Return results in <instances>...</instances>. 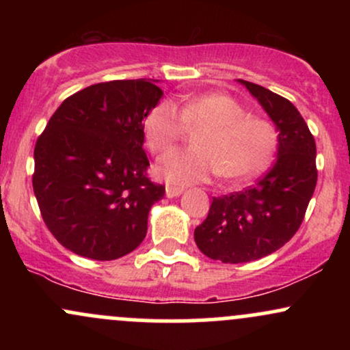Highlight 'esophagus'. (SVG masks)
Listing matches in <instances>:
<instances>
[{"instance_id": "1", "label": "esophagus", "mask_w": 350, "mask_h": 350, "mask_svg": "<svg viewBox=\"0 0 350 350\" xmlns=\"http://www.w3.org/2000/svg\"><path fill=\"white\" fill-rule=\"evenodd\" d=\"M184 192L183 187H174V186H166V198L172 199V198H179L180 194Z\"/></svg>"}]
</instances>
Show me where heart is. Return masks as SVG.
I'll return each mask as SVG.
<instances>
[{
    "label": "heart",
    "instance_id": "obj_1",
    "mask_svg": "<svg viewBox=\"0 0 350 350\" xmlns=\"http://www.w3.org/2000/svg\"><path fill=\"white\" fill-rule=\"evenodd\" d=\"M183 115L180 116V113ZM196 148L172 150L159 158L156 174L170 184L206 183L212 176L237 180L263 171L275 154L278 135L271 123L252 118L237 100L224 94L189 98L180 111L172 102L156 105L144 122V138L152 152H163L183 136L186 126L200 128Z\"/></svg>",
    "mask_w": 350,
    "mask_h": 350
}]
</instances>
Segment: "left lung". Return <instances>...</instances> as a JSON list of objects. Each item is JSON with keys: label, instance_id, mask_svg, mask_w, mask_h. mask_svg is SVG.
I'll use <instances>...</instances> for the list:
<instances>
[{"label": "left lung", "instance_id": "obj_1", "mask_svg": "<svg viewBox=\"0 0 350 350\" xmlns=\"http://www.w3.org/2000/svg\"><path fill=\"white\" fill-rule=\"evenodd\" d=\"M278 131L275 164L250 187L214 198L207 219L196 227L199 250L222 263H247L270 255L296 234L314 192L316 143L290 100L239 80Z\"/></svg>", "mask_w": 350, "mask_h": 350}]
</instances>
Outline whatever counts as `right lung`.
<instances>
[{
    "instance_id": "right-lung-1",
    "label": "right lung",
    "mask_w": 350,
    "mask_h": 350,
    "mask_svg": "<svg viewBox=\"0 0 350 350\" xmlns=\"http://www.w3.org/2000/svg\"><path fill=\"white\" fill-rule=\"evenodd\" d=\"M158 80L95 83L62 102L34 148L33 187L44 222L75 255L108 262L143 242L164 187L146 178L144 120Z\"/></svg>"
}]
</instances>
